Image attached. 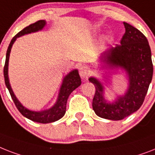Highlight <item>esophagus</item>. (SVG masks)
<instances>
[{
	"mask_svg": "<svg viewBox=\"0 0 155 155\" xmlns=\"http://www.w3.org/2000/svg\"><path fill=\"white\" fill-rule=\"evenodd\" d=\"M80 75L81 76L82 79H87L88 76L90 71H89L88 68L87 66H81L80 68Z\"/></svg>",
	"mask_w": 155,
	"mask_h": 155,
	"instance_id": "1",
	"label": "esophagus"
}]
</instances>
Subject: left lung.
<instances>
[{
    "mask_svg": "<svg viewBox=\"0 0 155 155\" xmlns=\"http://www.w3.org/2000/svg\"><path fill=\"white\" fill-rule=\"evenodd\" d=\"M126 32L120 44L111 47L99 57L102 69L125 71L128 86L125 93L114 100L105 99V87L110 85V76L104 75V83L91 76L95 94L92 108L98 116L109 120H121L135 112L142 106L153 76L151 51L147 37L136 28L123 22Z\"/></svg>",
    "mask_w": 155,
    "mask_h": 155,
    "instance_id": "obj_1",
    "label": "left lung"
}]
</instances>
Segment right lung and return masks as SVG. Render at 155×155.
Listing matches in <instances>:
<instances>
[{"label": "right lung", "instance_id": "right-lung-1", "mask_svg": "<svg viewBox=\"0 0 155 155\" xmlns=\"http://www.w3.org/2000/svg\"><path fill=\"white\" fill-rule=\"evenodd\" d=\"M46 24H47L46 21L41 20L36 23L28 25L26 28H25L23 30H21V32L16 34V36L12 39V41L8 45L7 53H6L5 64V68H4V76H5V85L19 111L27 119L40 123H53V122H56L61 119L66 112L67 101H68L69 95L75 88H77L78 87L80 86V84H81V79H80L77 69H74V70L70 71L63 79L62 84L60 86L57 99H56L55 104L48 109L44 110L36 111V110H32L28 109L21 104V102L19 101L18 99L15 95L12 89V87L10 85L9 78H8V61H9L10 52H11L12 45L18 37H21V36L26 35V34H30L32 33V32L41 31L45 27Z\"/></svg>", "mask_w": 155, "mask_h": 155}]
</instances>
